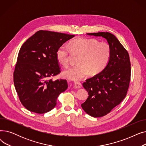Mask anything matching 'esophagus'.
I'll list each match as a JSON object with an SVG mask.
<instances>
[{"label": "esophagus", "instance_id": "34e87169", "mask_svg": "<svg viewBox=\"0 0 146 146\" xmlns=\"http://www.w3.org/2000/svg\"><path fill=\"white\" fill-rule=\"evenodd\" d=\"M82 86V84H81L80 83H79V82H76V83H75L74 84V85H73V88H74V89H78L81 88Z\"/></svg>", "mask_w": 146, "mask_h": 146}]
</instances>
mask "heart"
Instances as JSON below:
<instances>
[{
  "instance_id": "heart-1",
  "label": "heart",
  "mask_w": 146,
  "mask_h": 146,
  "mask_svg": "<svg viewBox=\"0 0 146 146\" xmlns=\"http://www.w3.org/2000/svg\"><path fill=\"white\" fill-rule=\"evenodd\" d=\"M69 47L66 44L60 45L56 51V58L61 65L66 67L72 53L80 56L79 65L69 67L62 73L63 77L73 81L81 80L89 72L91 75L101 73L108 65L111 56L110 44L95 38H80L72 41Z\"/></svg>"
}]
</instances>
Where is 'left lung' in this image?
I'll list each match as a JSON object with an SVG mask.
<instances>
[{"label": "left lung", "mask_w": 146, "mask_h": 146, "mask_svg": "<svg viewBox=\"0 0 146 146\" xmlns=\"http://www.w3.org/2000/svg\"><path fill=\"white\" fill-rule=\"evenodd\" d=\"M86 34L105 38L111 48V58L104 70L83 83L89 96L81 105L82 109L92 117H101L125 98L130 82L131 64L127 51L114 35L108 32Z\"/></svg>", "instance_id": "1"}]
</instances>
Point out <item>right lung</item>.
Wrapping results in <instances>:
<instances>
[{"instance_id": "1", "label": "right lung", "mask_w": 146, "mask_h": 146, "mask_svg": "<svg viewBox=\"0 0 146 146\" xmlns=\"http://www.w3.org/2000/svg\"><path fill=\"white\" fill-rule=\"evenodd\" d=\"M74 35L40 30L23 44L13 73L14 85L22 104L31 112L44 113L56 106L68 88L66 80L49 79L60 72L56 51Z\"/></svg>"}]
</instances>
